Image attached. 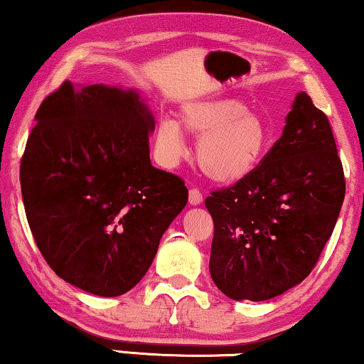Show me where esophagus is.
<instances>
[{
    "mask_svg": "<svg viewBox=\"0 0 364 364\" xmlns=\"http://www.w3.org/2000/svg\"><path fill=\"white\" fill-rule=\"evenodd\" d=\"M188 202H191V205H200L202 193L197 188H191V192H188Z\"/></svg>",
    "mask_w": 364,
    "mask_h": 364,
    "instance_id": "obj_1",
    "label": "esophagus"
}]
</instances>
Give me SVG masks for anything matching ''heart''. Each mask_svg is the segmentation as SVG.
I'll use <instances>...</instances> for the list:
<instances>
[{
  "label": "heart",
  "instance_id": "b5f03b06",
  "mask_svg": "<svg viewBox=\"0 0 364 364\" xmlns=\"http://www.w3.org/2000/svg\"><path fill=\"white\" fill-rule=\"evenodd\" d=\"M181 124L198 139L197 164L207 178L230 186L247 178L272 146V132L257 112L238 99H207L188 102ZM156 149L164 166L172 167L187 154L181 126L173 119H159Z\"/></svg>",
  "mask_w": 364,
  "mask_h": 364
}]
</instances>
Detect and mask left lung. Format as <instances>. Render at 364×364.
Listing matches in <instances>:
<instances>
[{
    "instance_id": "obj_1",
    "label": "left lung",
    "mask_w": 364,
    "mask_h": 364,
    "mask_svg": "<svg viewBox=\"0 0 364 364\" xmlns=\"http://www.w3.org/2000/svg\"><path fill=\"white\" fill-rule=\"evenodd\" d=\"M345 176L330 122L298 92L282 137L233 187L212 192L210 277L237 301H265L310 275L336 225Z\"/></svg>"
}]
</instances>
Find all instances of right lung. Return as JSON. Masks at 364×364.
Masks as SVG:
<instances>
[{
    "mask_svg": "<svg viewBox=\"0 0 364 364\" xmlns=\"http://www.w3.org/2000/svg\"><path fill=\"white\" fill-rule=\"evenodd\" d=\"M34 121L19 181L39 252L64 282L124 295L188 200L181 177L151 164L152 111L136 89L66 81Z\"/></svg>",
    "mask_w": 364,
    "mask_h": 364,
    "instance_id": "add662e5",
    "label": "right lung"
}]
</instances>
